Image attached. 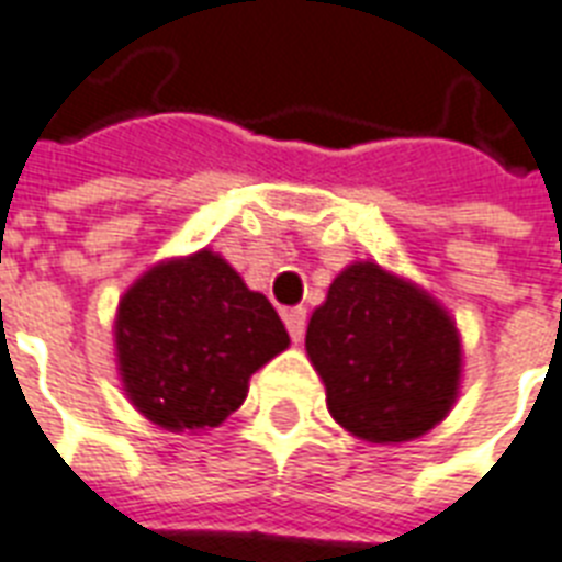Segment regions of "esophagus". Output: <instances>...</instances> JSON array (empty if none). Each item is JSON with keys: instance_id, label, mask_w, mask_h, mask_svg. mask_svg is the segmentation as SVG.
Instances as JSON below:
<instances>
[{"instance_id": "esophagus-1", "label": "esophagus", "mask_w": 562, "mask_h": 562, "mask_svg": "<svg viewBox=\"0 0 562 562\" xmlns=\"http://www.w3.org/2000/svg\"><path fill=\"white\" fill-rule=\"evenodd\" d=\"M282 321H285V327H289V336L294 338V341H300L303 333H306V310H303V306L285 310L282 312Z\"/></svg>"}]
</instances>
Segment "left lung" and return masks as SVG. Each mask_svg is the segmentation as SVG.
Wrapping results in <instances>:
<instances>
[{"mask_svg": "<svg viewBox=\"0 0 562 562\" xmlns=\"http://www.w3.org/2000/svg\"><path fill=\"white\" fill-rule=\"evenodd\" d=\"M306 353L327 409L366 442H409L451 413L462 374L457 324L415 282L374 262L338 273L312 312Z\"/></svg>", "mask_w": 562, "mask_h": 562, "instance_id": "1", "label": "left lung"}]
</instances>
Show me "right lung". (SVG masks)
I'll return each instance as SVG.
<instances>
[{"label":"right lung","mask_w":562,"mask_h":562,"mask_svg":"<svg viewBox=\"0 0 562 562\" xmlns=\"http://www.w3.org/2000/svg\"><path fill=\"white\" fill-rule=\"evenodd\" d=\"M120 380L138 413L165 430H205L233 415L250 376L289 348L265 294L200 250L149 268L120 297Z\"/></svg>","instance_id":"right-lung-1"}]
</instances>
